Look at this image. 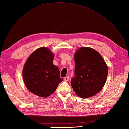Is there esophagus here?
<instances>
[{"instance_id": "esophagus-1", "label": "esophagus", "mask_w": 129, "mask_h": 129, "mask_svg": "<svg viewBox=\"0 0 129 129\" xmlns=\"http://www.w3.org/2000/svg\"><path fill=\"white\" fill-rule=\"evenodd\" d=\"M69 77H68V76L64 78V80H65V82H68V80H69Z\"/></svg>"}]
</instances>
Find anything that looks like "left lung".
<instances>
[{
  "label": "left lung",
  "mask_w": 129,
  "mask_h": 129,
  "mask_svg": "<svg viewBox=\"0 0 129 129\" xmlns=\"http://www.w3.org/2000/svg\"><path fill=\"white\" fill-rule=\"evenodd\" d=\"M74 77L71 85L83 98L92 97L102 90L106 81L108 67L101 55L90 47H81L74 55Z\"/></svg>",
  "instance_id": "left-lung-1"
}]
</instances>
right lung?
Masks as SVG:
<instances>
[{
    "mask_svg": "<svg viewBox=\"0 0 129 129\" xmlns=\"http://www.w3.org/2000/svg\"><path fill=\"white\" fill-rule=\"evenodd\" d=\"M54 58L49 49L41 47L30 55L24 65L22 74L25 85L38 96H49L63 80L59 68L53 64Z\"/></svg>",
    "mask_w": 129,
    "mask_h": 129,
    "instance_id": "right-lung-1",
    "label": "right lung"
}]
</instances>
